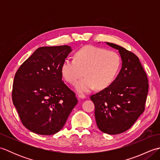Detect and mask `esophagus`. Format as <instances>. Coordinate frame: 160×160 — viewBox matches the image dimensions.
Instances as JSON below:
<instances>
[{
  "mask_svg": "<svg viewBox=\"0 0 160 160\" xmlns=\"http://www.w3.org/2000/svg\"><path fill=\"white\" fill-rule=\"evenodd\" d=\"M78 97L80 98V99H84V98H86V96H85V95H84V94H78Z\"/></svg>",
  "mask_w": 160,
  "mask_h": 160,
  "instance_id": "obj_1",
  "label": "esophagus"
}]
</instances>
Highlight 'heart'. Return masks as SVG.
I'll return each mask as SVG.
<instances>
[{"label":"heart","instance_id":"1","mask_svg":"<svg viewBox=\"0 0 160 160\" xmlns=\"http://www.w3.org/2000/svg\"><path fill=\"white\" fill-rule=\"evenodd\" d=\"M121 67V58L113 51L95 46L82 47L75 53L74 59H66L61 64L63 78L70 84H76L80 93H88L94 89L108 87L117 77Z\"/></svg>","mask_w":160,"mask_h":160}]
</instances>
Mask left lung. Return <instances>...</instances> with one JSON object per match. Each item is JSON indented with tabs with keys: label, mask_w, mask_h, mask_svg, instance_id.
Listing matches in <instances>:
<instances>
[{
	"label": "left lung",
	"mask_w": 160,
	"mask_h": 160,
	"mask_svg": "<svg viewBox=\"0 0 160 160\" xmlns=\"http://www.w3.org/2000/svg\"><path fill=\"white\" fill-rule=\"evenodd\" d=\"M107 44L119 51L122 69L109 86L90 98L98 127L105 133L116 135L130 128L144 111L148 83L135 54L115 44Z\"/></svg>",
	"instance_id": "1"
}]
</instances>
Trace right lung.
Here are the masks:
<instances>
[{"label": "right lung", "mask_w": 160, "mask_h": 160, "mask_svg": "<svg viewBox=\"0 0 160 160\" xmlns=\"http://www.w3.org/2000/svg\"><path fill=\"white\" fill-rule=\"evenodd\" d=\"M72 51L68 45L37 49L16 71L12 101L22 124L35 133L50 135L64 127L78 103L62 80L60 67Z\"/></svg>", "instance_id": "1"}]
</instances>
